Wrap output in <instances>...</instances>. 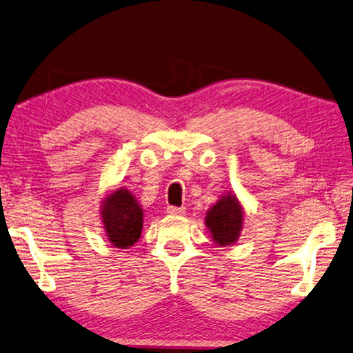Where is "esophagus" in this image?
I'll return each mask as SVG.
<instances>
[{
    "label": "esophagus",
    "instance_id": "obj_1",
    "mask_svg": "<svg viewBox=\"0 0 353 353\" xmlns=\"http://www.w3.org/2000/svg\"><path fill=\"white\" fill-rule=\"evenodd\" d=\"M167 212L172 215H178V214H184L186 212V208H178V206H169L167 208Z\"/></svg>",
    "mask_w": 353,
    "mask_h": 353
}]
</instances>
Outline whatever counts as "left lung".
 <instances>
[{
  "label": "left lung",
  "mask_w": 353,
  "mask_h": 353,
  "mask_svg": "<svg viewBox=\"0 0 353 353\" xmlns=\"http://www.w3.org/2000/svg\"><path fill=\"white\" fill-rule=\"evenodd\" d=\"M243 211L237 199L231 194L221 196L206 215V225L212 232L215 243L231 245L242 231Z\"/></svg>",
  "instance_id": "1"
}]
</instances>
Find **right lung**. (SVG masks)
Masks as SVG:
<instances>
[{"label":"right lung","instance_id":"add662e5","mask_svg":"<svg viewBox=\"0 0 353 353\" xmlns=\"http://www.w3.org/2000/svg\"><path fill=\"white\" fill-rule=\"evenodd\" d=\"M142 209L127 189H117L103 203L102 219L110 242L128 248L138 242L142 230Z\"/></svg>","mask_w":353,"mask_h":353}]
</instances>
